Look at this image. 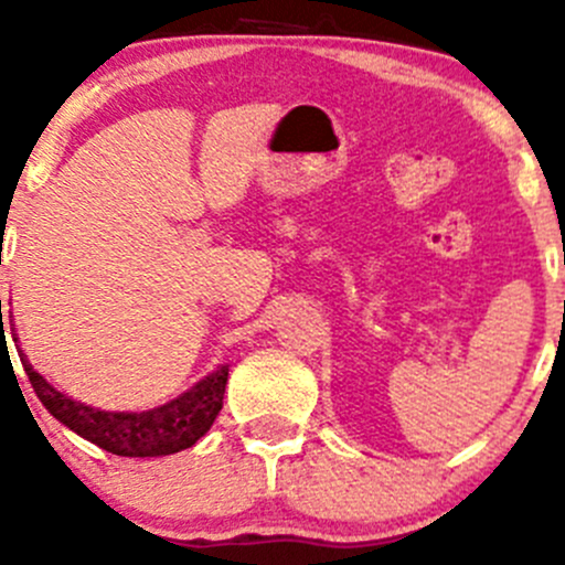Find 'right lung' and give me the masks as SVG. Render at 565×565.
<instances>
[{
    "instance_id": "1",
    "label": "right lung",
    "mask_w": 565,
    "mask_h": 565,
    "mask_svg": "<svg viewBox=\"0 0 565 565\" xmlns=\"http://www.w3.org/2000/svg\"><path fill=\"white\" fill-rule=\"evenodd\" d=\"M13 315V311H10ZM2 319V303H0ZM2 324V350L8 347L4 341V322ZM13 328V319H10ZM15 350H19V339H15ZM21 366H24L26 377H30L32 388L43 407L54 415L60 424L76 431L84 440L95 443L108 454L117 457H169V454L185 451L191 448L199 437L207 435L213 426L215 415L224 407V391L226 380H230V366H218L213 374L199 380L193 388H188L182 396L172 402L161 404L156 409H145V413H108V409L89 407V404L76 402V398L60 393L51 383H45L43 374L32 369L26 361L24 350H19Z\"/></svg>"
}]
</instances>
